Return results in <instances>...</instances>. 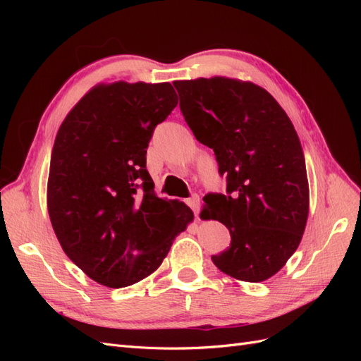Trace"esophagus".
Listing matches in <instances>:
<instances>
[{
  "mask_svg": "<svg viewBox=\"0 0 361 361\" xmlns=\"http://www.w3.org/2000/svg\"><path fill=\"white\" fill-rule=\"evenodd\" d=\"M187 203H188V206L192 209L194 215L199 216V212H200V197H199V195H197V194L191 195V197L187 200Z\"/></svg>",
  "mask_w": 361,
  "mask_h": 361,
  "instance_id": "obj_1",
  "label": "esophagus"
}]
</instances>
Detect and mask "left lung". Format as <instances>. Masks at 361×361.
Here are the masks:
<instances>
[{
    "label": "left lung",
    "mask_w": 361,
    "mask_h": 361,
    "mask_svg": "<svg viewBox=\"0 0 361 361\" xmlns=\"http://www.w3.org/2000/svg\"><path fill=\"white\" fill-rule=\"evenodd\" d=\"M194 137L211 147L227 194H207L200 216L221 221L231 247L212 256L224 274L264 281L298 248L309 215L305 161L290 118L265 89L224 76L174 81Z\"/></svg>",
    "instance_id": "obj_1"
}]
</instances>
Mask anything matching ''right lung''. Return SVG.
Wrapping results in <instances>:
<instances>
[{"mask_svg":"<svg viewBox=\"0 0 361 361\" xmlns=\"http://www.w3.org/2000/svg\"><path fill=\"white\" fill-rule=\"evenodd\" d=\"M176 105L170 82L99 84L59 129L51 224L64 253L99 285L118 289L150 276L192 221L183 202L157 197L146 170L152 134Z\"/></svg>","mask_w":361,"mask_h":361,"instance_id":"obj_1","label":"right lung"}]
</instances>
